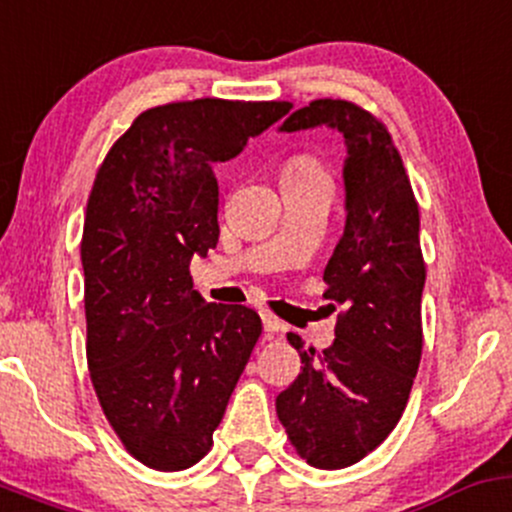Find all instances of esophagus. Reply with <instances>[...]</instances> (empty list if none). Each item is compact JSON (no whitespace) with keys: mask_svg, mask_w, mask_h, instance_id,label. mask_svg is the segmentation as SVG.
I'll return each instance as SVG.
<instances>
[{"mask_svg":"<svg viewBox=\"0 0 512 512\" xmlns=\"http://www.w3.org/2000/svg\"><path fill=\"white\" fill-rule=\"evenodd\" d=\"M261 320H263V329H266L268 334L280 332V329H283V322H280L276 315H271V312H261Z\"/></svg>","mask_w":512,"mask_h":512,"instance_id":"1","label":"esophagus"}]
</instances>
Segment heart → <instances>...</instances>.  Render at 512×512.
I'll return each instance as SVG.
<instances>
[{"mask_svg": "<svg viewBox=\"0 0 512 512\" xmlns=\"http://www.w3.org/2000/svg\"><path fill=\"white\" fill-rule=\"evenodd\" d=\"M285 173L290 175H310V173H324L320 161L307 153H300V156H293L288 163H285Z\"/></svg>", "mask_w": 512, "mask_h": 512, "instance_id": "heart-1", "label": "heart"}]
</instances>
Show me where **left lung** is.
<instances>
[{
	"mask_svg": "<svg viewBox=\"0 0 512 512\" xmlns=\"http://www.w3.org/2000/svg\"><path fill=\"white\" fill-rule=\"evenodd\" d=\"M329 126L344 136L346 224L324 268V298L342 307L322 354L298 334L300 373L276 398L290 444L317 469L356 464L393 432L422 356L420 210L388 129L346 100H315L280 131Z\"/></svg>",
	"mask_w": 512,
	"mask_h": 512,
	"instance_id": "obj_1",
	"label": "left lung"
}]
</instances>
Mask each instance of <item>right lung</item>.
Instances as JSON below:
<instances>
[{"mask_svg":"<svg viewBox=\"0 0 512 512\" xmlns=\"http://www.w3.org/2000/svg\"><path fill=\"white\" fill-rule=\"evenodd\" d=\"M290 107L161 104L134 119L97 170L80 244L87 366L104 417L148 469H190L210 452L261 337L251 307L192 290L190 261L219 239L214 163L239 156Z\"/></svg>","mask_w":512,"mask_h":512,"instance_id":"right-lung-1","label":"right lung"}]
</instances>
